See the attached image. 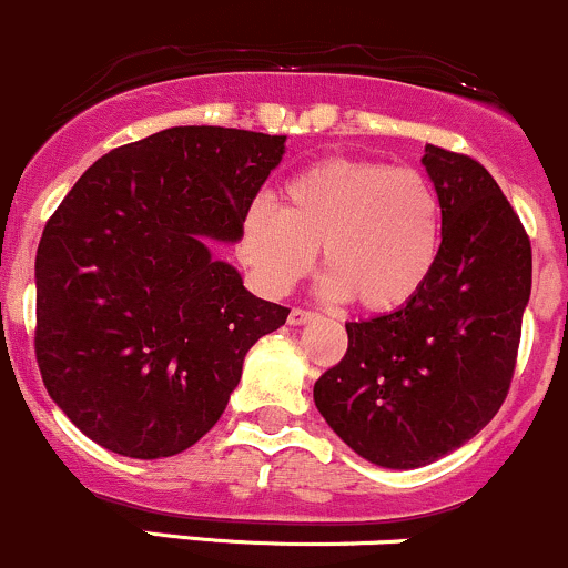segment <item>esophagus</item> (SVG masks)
<instances>
[{"instance_id":"esophagus-1","label":"esophagus","mask_w":568,"mask_h":568,"mask_svg":"<svg viewBox=\"0 0 568 568\" xmlns=\"http://www.w3.org/2000/svg\"><path fill=\"white\" fill-rule=\"evenodd\" d=\"M315 318H318V313H315V310L294 307L288 313V324L291 326H304V324H310V321H315Z\"/></svg>"}]
</instances>
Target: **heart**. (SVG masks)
<instances>
[{
	"label": "heart",
	"instance_id": "b5f03b06",
	"mask_svg": "<svg viewBox=\"0 0 568 568\" xmlns=\"http://www.w3.org/2000/svg\"><path fill=\"white\" fill-rule=\"evenodd\" d=\"M324 253L326 300L373 313L427 288L444 247V204L427 174L384 160L326 158L291 176L280 206L258 195L242 214L239 258L255 288L285 296Z\"/></svg>",
	"mask_w": 568,
	"mask_h": 568
}]
</instances>
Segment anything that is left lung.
<instances>
[{"mask_svg": "<svg viewBox=\"0 0 568 568\" xmlns=\"http://www.w3.org/2000/svg\"><path fill=\"white\" fill-rule=\"evenodd\" d=\"M444 247L405 307L351 321L348 351L315 381V408L356 455L422 468L459 449L509 394L530 300V239L498 182L468 154L427 143Z\"/></svg>", "mask_w": 568, "mask_h": 568, "instance_id": "1", "label": "left lung"}]
</instances>
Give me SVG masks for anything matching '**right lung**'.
Segmentation results:
<instances>
[{"mask_svg":"<svg viewBox=\"0 0 568 568\" xmlns=\"http://www.w3.org/2000/svg\"><path fill=\"white\" fill-rule=\"evenodd\" d=\"M285 135L169 128L103 154L45 223L34 354L53 403L135 459L190 449L217 425L247 351L291 310L217 261L277 169Z\"/></svg>","mask_w":568,"mask_h":568,"instance_id":"add662e5","label":"right lung"}]
</instances>
